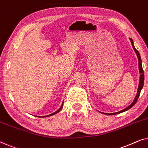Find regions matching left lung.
<instances>
[{
    "label": "left lung",
    "instance_id": "obj_1",
    "mask_svg": "<svg viewBox=\"0 0 148 148\" xmlns=\"http://www.w3.org/2000/svg\"><path fill=\"white\" fill-rule=\"evenodd\" d=\"M130 40H131V44H132V46H133V49H134L135 53L137 54V58H138V60H139V73H141V75H140V79H139V87H138V90H137V95H136V96H135V98L134 101H133V102H132V104H131V105H129L128 107H127V108H125L124 110H121V111H119V112H115V113H110V114H108V113H103V114H108V115H114V114H119V113L123 112H125V111H126L127 110H129V109H130L131 107H133V106H134V105L135 104V103L137 102V100H138V98H139V94H140L141 89H142L143 86V83H144V73H143V68H142V64H141V59L140 54H139V52L137 51V50H136V48H135L134 45H133V40L131 38Z\"/></svg>",
    "mask_w": 148,
    "mask_h": 148
}]
</instances>
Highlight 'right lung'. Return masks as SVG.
<instances>
[{
	"instance_id": "right-lung-1",
	"label": "right lung",
	"mask_w": 148,
	"mask_h": 148,
	"mask_svg": "<svg viewBox=\"0 0 148 148\" xmlns=\"http://www.w3.org/2000/svg\"><path fill=\"white\" fill-rule=\"evenodd\" d=\"M62 106H63V102H62V106H60V108L58 109V110H56V112H54V113H52V114H49V115H47V116H38V117H46V116H52V115H54V114H56V113H58V112H59V111L61 110L62 109Z\"/></svg>"
}]
</instances>
